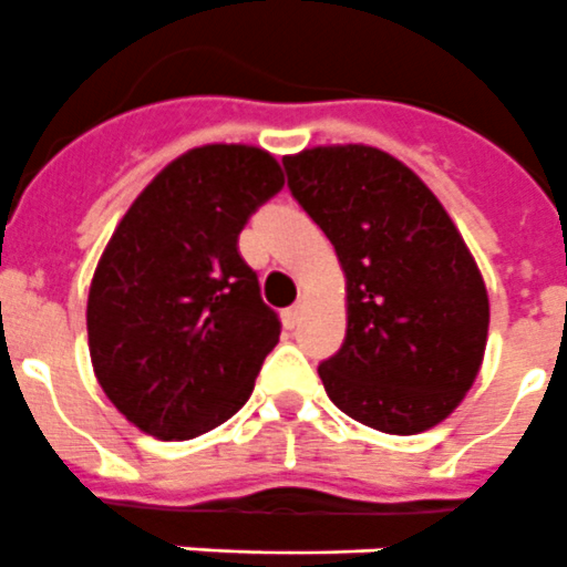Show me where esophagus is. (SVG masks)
Segmentation results:
<instances>
[{
    "label": "esophagus",
    "mask_w": 567,
    "mask_h": 567,
    "mask_svg": "<svg viewBox=\"0 0 567 567\" xmlns=\"http://www.w3.org/2000/svg\"><path fill=\"white\" fill-rule=\"evenodd\" d=\"M302 311H306V302L299 299L297 306H291V308H288V311L282 313V317H285V326H288V328L299 326V320H302Z\"/></svg>",
    "instance_id": "34e87169"
}]
</instances>
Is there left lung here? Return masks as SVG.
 Listing matches in <instances>:
<instances>
[{"label":"left lung","mask_w":567,"mask_h":567,"mask_svg":"<svg viewBox=\"0 0 567 567\" xmlns=\"http://www.w3.org/2000/svg\"><path fill=\"white\" fill-rule=\"evenodd\" d=\"M282 164L346 274V340L317 369L328 398L389 435L432 430L464 401L487 346V288L458 227L374 146H313Z\"/></svg>","instance_id":"8db88e82"}]
</instances>
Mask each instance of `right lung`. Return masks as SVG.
<instances>
[{
    "instance_id": "obj_1",
    "label": "right lung",
    "mask_w": 567,
    "mask_h": 567,
    "mask_svg": "<svg viewBox=\"0 0 567 567\" xmlns=\"http://www.w3.org/2000/svg\"><path fill=\"white\" fill-rule=\"evenodd\" d=\"M282 184L270 152L198 146L166 164L112 233L89 288V354L109 401L146 435H204L254 392L282 326L239 233Z\"/></svg>"
}]
</instances>
